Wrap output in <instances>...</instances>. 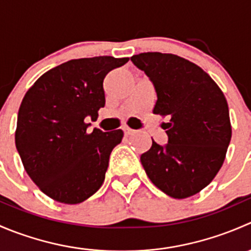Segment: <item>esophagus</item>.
<instances>
[{
  "mask_svg": "<svg viewBox=\"0 0 251 251\" xmlns=\"http://www.w3.org/2000/svg\"><path fill=\"white\" fill-rule=\"evenodd\" d=\"M123 130H124V135L125 136H130L132 135V133H135V130H132V128L130 127H124Z\"/></svg>",
  "mask_w": 251,
  "mask_h": 251,
  "instance_id": "obj_1",
  "label": "esophagus"
}]
</instances>
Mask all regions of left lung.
Returning <instances> with one entry per match:
<instances>
[{"label":"left lung","mask_w":251,"mask_h":251,"mask_svg":"<svg viewBox=\"0 0 251 251\" xmlns=\"http://www.w3.org/2000/svg\"><path fill=\"white\" fill-rule=\"evenodd\" d=\"M156 92L153 113L168 116L163 124L169 141L141 155L147 176L176 199L199 193L221 169L231 142L228 104L214 80L194 63L170 54L147 52L131 57Z\"/></svg>","instance_id":"left-lung-1"}]
</instances>
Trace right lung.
<instances>
[{
  "instance_id": "add662e5",
  "label": "right lung",
  "mask_w": 251,
  "mask_h": 251,
  "mask_svg": "<svg viewBox=\"0 0 251 251\" xmlns=\"http://www.w3.org/2000/svg\"><path fill=\"white\" fill-rule=\"evenodd\" d=\"M128 58L100 55L48 70L25 93L18 113L16 147L30 178L59 203L78 204L102 186L109 156L124 132L87 133L105 104L103 81Z\"/></svg>"
}]
</instances>
